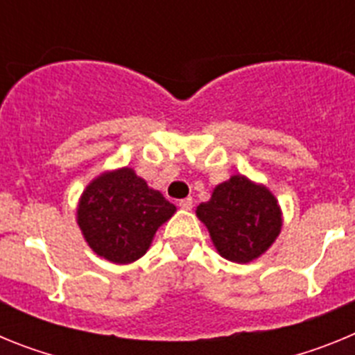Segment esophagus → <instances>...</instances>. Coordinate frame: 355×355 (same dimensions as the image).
I'll return each instance as SVG.
<instances>
[{"instance_id": "34e87169", "label": "esophagus", "mask_w": 355, "mask_h": 355, "mask_svg": "<svg viewBox=\"0 0 355 355\" xmlns=\"http://www.w3.org/2000/svg\"><path fill=\"white\" fill-rule=\"evenodd\" d=\"M178 206H180L181 209H192V206H193L192 197H187V199H181L180 202H178Z\"/></svg>"}]
</instances>
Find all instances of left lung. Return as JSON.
Segmentation results:
<instances>
[{
	"label": "left lung",
	"mask_w": 355,
	"mask_h": 355,
	"mask_svg": "<svg viewBox=\"0 0 355 355\" xmlns=\"http://www.w3.org/2000/svg\"><path fill=\"white\" fill-rule=\"evenodd\" d=\"M197 216L208 227L222 258L249 263L277 238L283 218L268 188L233 175L213 190L208 202L197 206Z\"/></svg>",
	"instance_id": "1"
}]
</instances>
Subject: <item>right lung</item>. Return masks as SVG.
<instances>
[{
    "label": "right lung",
    "mask_w": 355,
    "mask_h": 355,
    "mask_svg": "<svg viewBox=\"0 0 355 355\" xmlns=\"http://www.w3.org/2000/svg\"><path fill=\"white\" fill-rule=\"evenodd\" d=\"M174 211L172 202L126 167L101 174L87 187L78 224L94 252L126 265L142 258L156 229Z\"/></svg>",
    "instance_id": "1"
}]
</instances>
